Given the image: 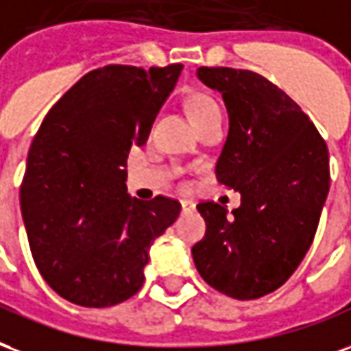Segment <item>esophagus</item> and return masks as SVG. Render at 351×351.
I'll list each match as a JSON object with an SVG mask.
<instances>
[{
  "label": "esophagus",
  "instance_id": "esophagus-1",
  "mask_svg": "<svg viewBox=\"0 0 351 351\" xmlns=\"http://www.w3.org/2000/svg\"><path fill=\"white\" fill-rule=\"evenodd\" d=\"M181 207H183V211H194L196 209L194 202L191 200H181Z\"/></svg>",
  "mask_w": 351,
  "mask_h": 351
}]
</instances>
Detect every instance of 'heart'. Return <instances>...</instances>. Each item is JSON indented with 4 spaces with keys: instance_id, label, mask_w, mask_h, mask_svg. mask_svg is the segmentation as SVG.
I'll return each instance as SVG.
<instances>
[{
    "instance_id": "obj_1",
    "label": "heart",
    "mask_w": 351,
    "mask_h": 351,
    "mask_svg": "<svg viewBox=\"0 0 351 351\" xmlns=\"http://www.w3.org/2000/svg\"><path fill=\"white\" fill-rule=\"evenodd\" d=\"M186 110H189L191 121H193L196 127H198L202 121H206L207 117H211L221 112L217 101H215L211 95L204 93V91H194V93L189 95V99H186Z\"/></svg>"
}]
</instances>
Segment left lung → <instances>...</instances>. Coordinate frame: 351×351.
Here are the masks:
<instances>
[{"label": "left lung", "mask_w": 351, "mask_h": 351, "mask_svg": "<svg viewBox=\"0 0 351 351\" xmlns=\"http://www.w3.org/2000/svg\"><path fill=\"white\" fill-rule=\"evenodd\" d=\"M198 78L221 91L230 116L215 173L241 193L228 209L202 202L206 235L193 247L196 269L234 299H258L298 269L318 228L329 193V153L298 102L262 74L200 67Z\"/></svg>", "instance_id": "left-lung-1"}]
</instances>
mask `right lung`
I'll return each instance as SVG.
<instances>
[{
  "label": "right lung",
  "instance_id": "add662e5",
  "mask_svg": "<svg viewBox=\"0 0 351 351\" xmlns=\"http://www.w3.org/2000/svg\"><path fill=\"white\" fill-rule=\"evenodd\" d=\"M183 65L89 71L53 104L27 153L20 206L33 260L74 305L104 308L144 284L155 237L178 219L168 196L127 194V157L151 125Z\"/></svg>",
  "mask_w": 351,
  "mask_h": 351
}]
</instances>
